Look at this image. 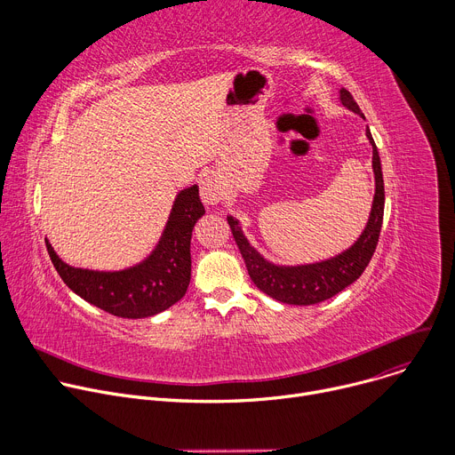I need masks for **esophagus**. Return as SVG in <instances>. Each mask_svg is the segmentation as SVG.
<instances>
[{
  "label": "esophagus",
  "instance_id": "esophagus-1",
  "mask_svg": "<svg viewBox=\"0 0 455 455\" xmlns=\"http://www.w3.org/2000/svg\"><path fill=\"white\" fill-rule=\"evenodd\" d=\"M200 194H202L204 204H207V205H216V204H220V202L223 200V196H225V187H223V183L218 180L216 174L209 172V174H205V176L202 178V181H200Z\"/></svg>",
  "mask_w": 455,
  "mask_h": 455
}]
</instances>
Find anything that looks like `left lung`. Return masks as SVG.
<instances>
[{
  "mask_svg": "<svg viewBox=\"0 0 455 455\" xmlns=\"http://www.w3.org/2000/svg\"><path fill=\"white\" fill-rule=\"evenodd\" d=\"M340 100L346 108L362 115L358 104L355 102L353 95L346 88L340 90ZM365 135L372 144V169H374V180H376V192H374L372 209H371V216L365 230L362 232L358 241L340 255L315 265L291 267V268L274 267L272 263L265 261V259L250 246V243L241 232L237 220H234L232 216L227 218L232 235L235 239V244L244 259L250 279L259 290L265 291L272 299L284 304H295V306H309V304L328 300L335 297L339 291H342L344 288H347L349 284H353L371 263L372 253L379 239L381 223H383L385 188H383L379 155L369 127Z\"/></svg>",
  "mask_w": 455,
  "mask_h": 455,
  "instance_id": "obj_1",
  "label": "left lung"
}]
</instances>
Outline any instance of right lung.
<instances>
[{"mask_svg":"<svg viewBox=\"0 0 455 455\" xmlns=\"http://www.w3.org/2000/svg\"><path fill=\"white\" fill-rule=\"evenodd\" d=\"M205 214L198 187L178 194L165 232L142 265L124 272H90L68 267L46 241L52 263L72 291L122 318H144L176 304L190 283V237Z\"/></svg>","mask_w":455,"mask_h":455,"instance_id":"right-lung-1","label":"right lung"}]
</instances>
